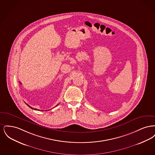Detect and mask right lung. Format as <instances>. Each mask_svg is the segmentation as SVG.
<instances>
[{
	"label": "right lung",
	"mask_w": 155,
	"mask_h": 155,
	"mask_svg": "<svg viewBox=\"0 0 155 155\" xmlns=\"http://www.w3.org/2000/svg\"><path fill=\"white\" fill-rule=\"evenodd\" d=\"M26 104H27V103H26ZM27 106H28V107H30V108H31V109H34V110H38V109H35H35H34V108H33V107H31V106H30V105H28V104H27ZM41 111H43V110H41Z\"/></svg>",
	"instance_id": "add662e5"
}]
</instances>
